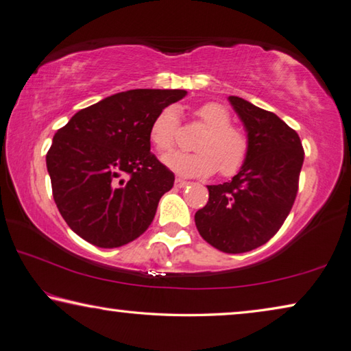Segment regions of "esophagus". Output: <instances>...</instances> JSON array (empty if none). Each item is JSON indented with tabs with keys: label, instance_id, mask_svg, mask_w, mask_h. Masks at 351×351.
<instances>
[{
	"label": "esophagus",
	"instance_id": "obj_1",
	"mask_svg": "<svg viewBox=\"0 0 351 351\" xmlns=\"http://www.w3.org/2000/svg\"><path fill=\"white\" fill-rule=\"evenodd\" d=\"M187 184H189V181H186V180H181V178H176V181H175V186H176V187H180V189L186 187Z\"/></svg>",
	"mask_w": 351,
	"mask_h": 351
}]
</instances>
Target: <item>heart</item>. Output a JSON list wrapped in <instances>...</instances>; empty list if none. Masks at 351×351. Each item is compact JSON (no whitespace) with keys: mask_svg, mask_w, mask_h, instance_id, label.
Returning a JSON list of instances; mask_svg holds the SVG:
<instances>
[{"mask_svg":"<svg viewBox=\"0 0 351 351\" xmlns=\"http://www.w3.org/2000/svg\"><path fill=\"white\" fill-rule=\"evenodd\" d=\"M195 119L206 130L196 139L193 154L176 152L164 158V164L184 176H210L219 169L222 176H233L248 158L245 133L232 125V117L219 103H206L193 110ZM180 130L175 107H165L152 121L149 139L161 155L173 150Z\"/></svg>","mask_w":351,"mask_h":351,"instance_id":"b5f03b06","label":"heart"}]
</instances>
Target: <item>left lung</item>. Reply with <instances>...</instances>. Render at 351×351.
Returning <instances> with one entry per match:
<instances>
[{
    "instance_id": "1",
    "label": "left lung",
    "mask_w": 351,
    "mask_h": 351,
    "mask_svg": "<svg viewBox=\"0 0 351 351\" xmlns=\"http://www.w3.org/2000/svg\"><path fill=\"white\" fill-rule=\"evenodd\" d=\"M247 130L248 158L232 181L207 186L208 201L195 224L224 253L258 248L281 228L298 195L304 149L298 133L275 113L228 97Z\"/></svg>"
}]
</instances>
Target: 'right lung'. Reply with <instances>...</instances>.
Segmentation results:
<instances>
[{
	"mask_svg": "<svg viewBox=\"0 0 351 351\" xmlns=\"http://www.w3.org/2000/svg\"><path fill=\"white\" fill-rule=\"evenodd\" d=\"M186 90L135 88L107 97L55 133L46 164L56 207L90 244L114 248L147 230L175 175L150 152L152 121Z\"/></svg>",
	"mask_w": 351,
	"mask_h": 351,
	"instance_id": "obj_1",
	"label": "right lung"
}]
</instances>
